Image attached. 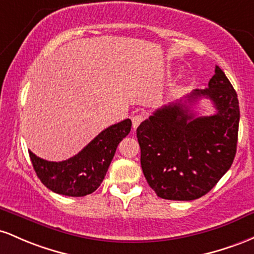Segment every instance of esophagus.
Instances as JSON below:
<instances>
[{
	"label": "esophagus",
	"mask_w": 254,
	"mask_h": 254,
	"mask_svg": "<svg viewBox=\"0 0 254 254\" xmlns=\"http://www.w3.org/2000/svg\"><path fill=\"white\" fill-rule=\"evenodd\" d=\"M142 121H144V115H141V114H135V115H133L132 116L133 128L136 129V128H138V126L141 124Z\"/></svg>",
	"instance_id": "esophagus-1"
}]
</instances>
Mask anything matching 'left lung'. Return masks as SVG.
<instances>
[{
  "label": "left lung",
  "instance_id": "left-lung-1",
  "mask_svg": "<svg viewBox=\"0 0 254 254\" xmlns=\"http://www.w3.org/2000/svg\"><path fill=\"white\" fill-rule=\"evenodd\" d=\"M213 102L216 113L196 117L189 104ZM238 95L216 65L209 87L159 108L136 128L141 169L159 198L194 200L206 194L232 167L238 144Z\"/></svg>",
  "mask_w": 254,
  "mask_h": 254
}]
</instances>
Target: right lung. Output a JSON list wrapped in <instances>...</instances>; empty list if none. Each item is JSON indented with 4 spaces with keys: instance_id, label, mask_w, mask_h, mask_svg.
Listing matches in <instances>:
<instances>
[{
    "instance_id": "obj_1",
    "label": "right lung",
    "mask_w": 254,
    "mask_h": 254,
    "mask_svg": "<svg viewBox=\"0 0 254 254\" xmlns=\"http://www.w3.org/2000/svg\"><path fill=\"white\" fill-rule=\"evenodd\" d=\"M132 127L129 119L102 130L78 155L62 162H50L30 153L33 169L47 189L58 194L84 196L101 186L120 141Z\"/></svg>"
}]
</instances>
